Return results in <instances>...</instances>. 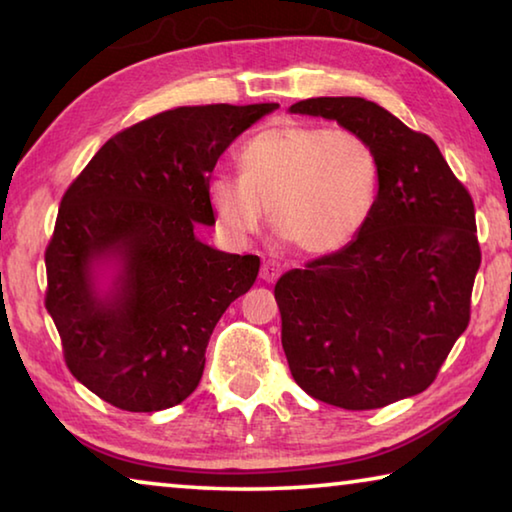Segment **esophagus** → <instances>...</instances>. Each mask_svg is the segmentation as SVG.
Returning <instances> with one entry per match:
<instances>
[{
  "mask_svg": "<svg viewBox=\"0 0 512 512\" xmlns=\"http://www.w3.org/2000/svg\"><path fill=\"white\" fill-rule=\"evenodd\" d=\"M280 273H282L280 262H275V259H266V262L262 264V273H259V275H262L264 282L271 284V282L277 280V277H280Z\"/></svg>",
  "mask_w": 512,
  "mask_h": 512,
  "instance_id": "esophagus-1",
  "label": "esophagus"
}]
</instances>
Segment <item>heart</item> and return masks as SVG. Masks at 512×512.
<instances>
[{
    "instance_id": "1",
    "label": "heart",
    "mask_w": 512,
    "mask_h": 512,
    "mask_svg": "<svg viewBox=\"0 0 512 512\" xmlns=\"http://www.w3.org/2000/svg\"><path fill=\"white\" fill-rule=\"evenodd\" d=\"M241 176H214L207 198L225 235L271 225L305 255H332L357 239L375 212L381 167L366 137L348 128L280 124L239 155Z\"/></svg>"
}]
</instances>
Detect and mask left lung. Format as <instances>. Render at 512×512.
Wrapping results in <instances>:
<instances>
[{
  "mask_svg": "<svg viewBox=\"0 0 512 512\" xmlns=\"http://www.w3.org/2000/svg\"><path fill=\"white\" fill-rule=\"evenodd\" d=\"M289 112L363 135L381 167L361 235L275 284L291 375L307 395L348 411L418 395L470 323L481 264L472 196L429 135L375 101L318 97Z\"/></svg>",
  "mask_w": 512,
  "mask_h": 512,
  "instance_id": "obj_1",
  "label": "left lung"
}]
</instances>
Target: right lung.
<instances>
[{
	"label": "right lung",
	"mask_w": 512,
	"mask_h": 512,
	"mask_svg": "<svg viewBox=\"0 0 512 512\" xmlns=\"http://www.w3.org/2000/svg\"><path fill=\"white\" fill-rule=\"evenodd\" d=\"M185 106L101 146L60 201L47 264V311L67 368L117 409L176 406L203 377L223 311L253 287L257 255L203 244L207 185L221 153L277 110Z\"/></svg>",
	"instance_id": "1"
}]
</instances>
